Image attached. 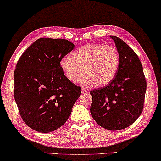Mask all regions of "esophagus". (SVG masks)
Segmentation results:
<instances>
[{"label": "esophagus", "mask_w": 161, "mask_h": 161, "mask_svg": "<svg viewBox=\"0 0 161 161\" xmlns=\"http://www.w3.org/2000/svg\"><path fill=\"white\" fill-rule=\"evenodd\" d=\"M86 92H87V90H86V89H81V94H85Z\"/></svg>", "instance_id": "esophagus-1"}]
</instances>
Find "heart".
Listing matches in <instances>:
<instances>
[{"label":"heart","instance_id":"heart-1","mask_svg":"<svg viewBox=\"0 0 161 161\" xmlns=\"http://www.w3.org/2000/svg\"><path fill=\"white\" fill-rule=\"evenodd\" d=\"M119 64L117 48L110 45L87 44L63 57L59 65L69 80L76 83L83 72L86 75L81 84L103 86L113 80Z\"/></svg>","mask_w":161,"mask_h":161}]
</instances>
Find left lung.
<instances>
[{
    "mask_svg": "<svg viewBox=\"0 0 161 161\" xmlns=\"http://www.w3.org/2000/svg\"><path fill=\"white\" fill-rule=\"evenodd\" d=\"M110 37L119 53V68L108 85L90 91V113L99 125L114 131L131 125L141 114L146 80L136 52L119 38Z\"/></svg>",
    "mask_w": 161,
    "mask_h": 161,
    "instance_id": "1",
    "label": "left lung"
}]
</instances>
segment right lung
I'll return each mask as SVG.
<instances>
[{"label": "right lung", "instance_id": "obj_1", "mask_svg": "<svg viewBox=\"0 0 161 161\" xmlns=\"http://www.w3.org/2000/svg\"><path fill=\"white\" fill-rule=\"evenodd\" d=\"M69 41L41 38L23 53L14 71V98L25 123L40 132L54 131L69 117L81 88L66 77L63 57L75 48Z\"/></svg>", "mask_w": 161, "mask_h": 161}]
</instances>
